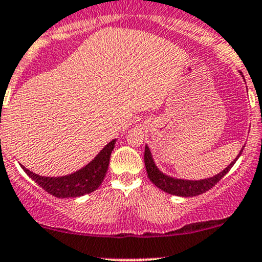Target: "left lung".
<instances>
[{
  "mask_svg": "<svg viewBox=\"0 0 262 262\" xmlns=\"http://www.w3.org/2000/svg\"><path fill=\"white\" fill-rule=\"evenodd\" d=\"M240 74L243 76L241 72ZM243 150H244V146L241 148V150L238 151L237 157L235 158V159L232 160V162L230 163L224 170H221L220 173L214 175V177L205 178V179H200V180L182 179V178H174V177H170V175L163 173V171L158 168L157 164H155L153 159V154H151L148 144H145L144 163H145L146 173H148V178L150 179V182L157 186V188H159L160 190L168 192V194L177 195V196L190 198V196H196V195L204 194L205 191L210 190L215 184L219 182L220 179H223V178L228 174V171L232 168V165L236 163L238 158H240Z\"/></svg>",
  "mask_w": 262,
  "mask_h": 262,
  "instance_id": "left-lung-1",
  "label": "left lung"
}]
</instances>
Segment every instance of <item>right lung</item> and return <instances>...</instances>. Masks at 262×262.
Listing matches in <instances>:
<instances>
[{"instance_id": "right-lung-1", "label": "right lung", "mask_w": 262, "mask_h": 262, "mask_svg": "<svg viewBox=\"0 0 262 262\" xmlns=\"http://www.w3.org/2000/svg\"><path fill=\"white\" fill-rule=\"evenodd\" d=\"M116 142L117 139L111 140L87 165L74 173L63 175V177H42L28 170L22 164L19 165L34 183L38 184L42 189H45L53 196L62 198V199L79 198L99 188L107 174L109 159H111L112 150L114 149Z\"/></svg>"}]
</instances>
